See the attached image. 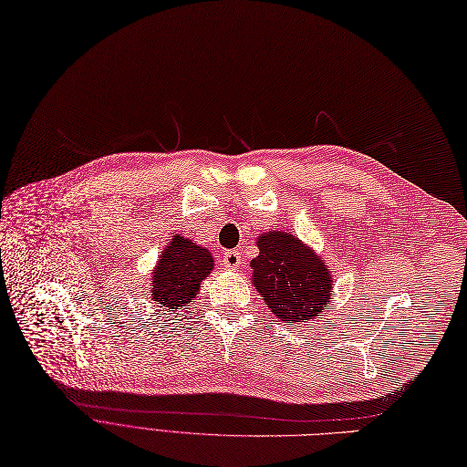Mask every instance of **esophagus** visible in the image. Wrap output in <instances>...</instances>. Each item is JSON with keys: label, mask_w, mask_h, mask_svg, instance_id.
Listing matches in <instances>:
<instances>
[{"label": "esophagus", "mask_w": 467, "mask_h": 467, "mask_svg": "<svg viewBox=\"0 0 467 467\" xmlns=\"http://www.w3.org/2000/svg\"><path fill=\"white\" fill-rule=\"evenodd\" d=\"M241 258L243 256L239 251H226L224 254H222V264H224V268H228V270H235L241 264Z\"/></svg>", "instance_id": "34e87169"}]
</instances>
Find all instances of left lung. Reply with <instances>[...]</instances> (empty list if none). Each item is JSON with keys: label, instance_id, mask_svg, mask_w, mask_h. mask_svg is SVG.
<instances>
[{"label": "left lung", "instance_id": "obj_1", "mask_svg": "<svg viewBox=\"0 0 467 467\" xmlns=\"http://www.w3.org/2000/svg\"><path fill=\"white\" fill-rule=\"evenodd\" d=\"M256 245L251 279L279 321L300 325L327 312L335 281L312 247L285 230L260 234Z\"/></svg>", "mask_w": 467, "mask_h": 467}]
</instances>
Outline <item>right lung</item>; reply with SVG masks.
Here are the masks:
<instances>
[{"label": "right lung", "instance_id": "right-lung-1", "mask_svg": "<svg viewBox=\"0 0 467 467\" xmlns=\"http://www.w3.org/2000/svg\"><path fill=\"white\" fill-rule=\"evenodd\" d=\"M213 268L214 258L207 247L174 234L151 270V300L167 312H181L197 296Z\"/></svg>", "mask_w": 467, "mask_h": 467}]
</instances>
